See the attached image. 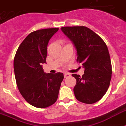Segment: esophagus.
I'll return each instance as SVG.
<instances>
[{
	"label": "esophagus",
	"mask_w": 126,
	"mask_h": 126,
	"mask_svg": "<svg viewBox=\"0 0 126 126\" xmlns=\"http://www.w3.org/2000/svg\"><path fill=\"white\" fill-rule=\"evenodd\" d=\"M64 77L65 78H67V77H69V76H70L71 75L69 73H65L64 74Z\"/></svg>",
	"instance_id": "1"
}]
</instances>
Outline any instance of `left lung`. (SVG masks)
<instances>
[{"mask_svg": "<svg viewBox=\"0 0 126 126\" xmlns=\"http://www.w3.org/2000/svg\"><path fill=\"white\" fill-rule=\"evenodd\" d=\"M61 30L75 45L76 61L85 69L82 76L73 74L76 80L75 97L81 103L92 104L99 101L109 87L112 68L108 48L94 31L84 26L63 27Z\"/></svg>", "mask_w": 126, "mask_h": 126, "instance_id": "obj_1", "label": "left lung"}]
</instances>
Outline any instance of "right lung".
<instances>
[{
  "label": "right lung",
  "instance_id": "add662e5",
  "mask_svg": "<svg viewBox=\"0 0 126 126\" xmlns=\"http://www.w3.org/2000/svg\"><path fill=\"white\" fill-rule=\"evenodd\" d=\"M59 28L31 32L18 47L14 58V71L21 95L37 108H47L57 100L64 74L45 73L42 64L47 63L48 42Z\"/></svg>",
  "mask_w": 126,
  "mask_h": 126
}]
</instances>
